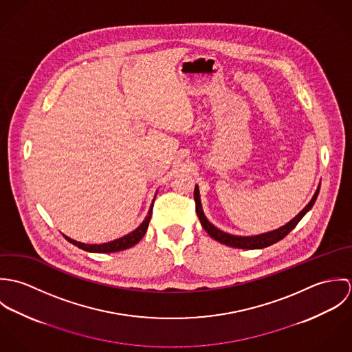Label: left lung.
<instances>
[{
	"label": "left lung",
	"mask_w": 352,
	"mask_h": 352,
	"mask_svg": "<svg viewBox=\"0 0 352 352\" xmlns=\"http://www.w3.org/2000/svg\"><path fill=\"white\" fill-rule=\"evenodd\" d=\"M320 187L317 188V191L314 192L311 201H309L305 208L302 210L298 215H296L289 223H286L285 226L268 232V233H263V234H257V236H250V237H243V236H233L229 233H225L222 230H219L218 228H215L211 222L207 221L203 210H201V197H199V188L198 186H195V191H194V199H195V204H197V214L199 217L201 226L203 229L208 233V236H211L214 240H217L221 244H225L228 247L232 248H241V250H261L265 247H270L278 241H280L282 239H285L296 226L297 223L303 218V215L313 207L314 201L317 199Z\"/></svg>",
	"instance_id": "obj_1"
}]
</instances>
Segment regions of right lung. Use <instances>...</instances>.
I'll return each instance as SVG.
<instances>
[{
  "instance_id": "right-lung-1",
  "label": "right lung",
  "mask_w": 352,
  "mask_h": 352,
  "mask_svg": "<svg viewBox=\"0 0 352 352\" xmlns=\"http://www.w3.org/2000/svg\"><path fill=\"white\" fill-rule=\"evenodd\" d=\"M154 199H155V197H154ZM154 199H153V201H154ZM151 211H153V203H151L146 218L144 219V222L135 230H133L131 233H129V234H126V236H123V237H120L118 240L109 241V243H104V244H84V243H78L76 240H72L67 236H65V239L70 244H73V245H76V247H78V248H81V250L87 252L111 253V252L124 251V250H129V248L134 247L146 234V230H148V226H149V222H151Z\"/></svg>"
}]
</instances>
